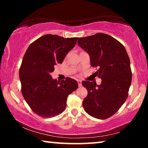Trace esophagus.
<instances>
[{"label":"esophagus","instance_id":"obj_1","mask_svg":"<svg viewBox=\"0 0 148 148\" xmlns=\"http://www.w3.org/2000/svg\"><path fill=\"white\" fill-rule=\"evenodd\" d=\"M77 84H78V87H82V81H81V80H77Z\"/></svg>","mask_w":148,"mask_h":148}]
</instances>
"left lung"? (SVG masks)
I'll list each match as a JSON object with an SVG mask.
<instances>
[{"mask_svg":"<svg viewBox=\"0 0 148 148\" xmlns=\"http://www.w3.org/2000/svg\"><path fill=\"white\" fill-rule=\"evenodd\" d=\"M77 44L89 53L95 74L101 78L100 86L83 81L87 90L83 106L90 116L106 119L118 111L126 101L132 81L130 59L121 42L104 33L80 38Z\"/></svg>","mask_w":148,"mask_h":148,"instance_id":"left-lung-1","label":"left lung"}]
</instances>
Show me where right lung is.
Returning a JSON list of instances; mask_svg holds the SVG:
<instances>
[{"label": "right lung", "mask_w": 148, "mask_h": 148, "mask_svg": "<svg viewBox=\"0 0 148 148\" xmlns=\"http://www.w3.org/2000/svg\"><path fill=\"white\" fill-rule=\"evenodd\" d=\"M77 39L46 34L27 48L19 69L21 93L38 116L47 118L61 114L66 108L67 97L77 89L76 80L67 77L57 82L50 73L57 62L62 63Z\"/></svg>", "instance_id": "add662e5"}]
</instances>
